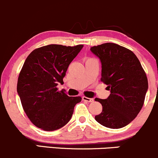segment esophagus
<instances>
[{
	"label": "esophagus",
	"mask_w": 158,
	"mask_h": 158,
	"mask_svg": "<svg viewBox=\"0 0 158 158\" xmlns=\"http://www.w3.org/2000/svg\"><path fill=\"white\" fill-rule=\"evenodd\" d=\"M82 99L84 101H86V102H94V99H92V98L82 97Z\"/></svg>",
	"instance_id": "34e87169"
}]
</instances>
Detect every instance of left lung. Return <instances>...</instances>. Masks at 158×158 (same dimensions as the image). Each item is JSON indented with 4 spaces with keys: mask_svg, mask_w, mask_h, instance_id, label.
Wrapping results in <instances>:
<instances>
[{
    "mask_svg": "<svg viewBox=\"0 0 158 158\" xmlns=\"http://www.w3.org/2000/svg\"><path fill=\"white\" fill-rule=\"evenodd\" d=\"M90 51L100 60L101 81L110 91L106 99L95 98L102 106L95 119L107 128H123L137 117L143 106L148 90L146 74L135 54L118 44L105 43L92 47Z\"/></svg>",
    "mask_w": 158,
    "mask_h": 158,
    "instance_id": "8db88e82",
    "label": "left lung"
}]
</instances>
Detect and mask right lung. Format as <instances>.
<instances>
[{"mask_svg": "<svg viewBox=\"0 0 158 158\" xmlns=\"http://www.w3.org/2000/svg\"><path fill=\"white\" fill-rule=\"evenodd\" d=\"M83 45L66 47L50 44L34 50L24 61L20 72L17 92L30 121L44 131H55L71 119L74 106L80 97H69L58 91L69 64Z\"/></svg>", "mask_w": 158, "mask_h": 158, "instance_id": "1", "label": "right lung"}]
</instances>
